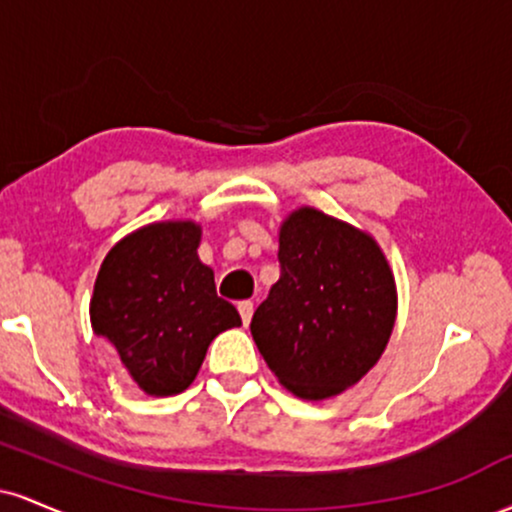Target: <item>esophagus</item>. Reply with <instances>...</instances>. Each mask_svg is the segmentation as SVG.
Returning <instances> with one entry per match:
<instances>
[{"mask_svg":"<svg viewBox=\"0 0 512 512\" xmlns=\"http://www.w3.org/2000/svg\"><path fill=\"white\" fill-rule=\"evenodd\" d=\"M238 313H240V320H243V325H250V320H252V303L250 301H240L238 303Z\"/></svg>","mask_w":512,"mask_h":512,"instance_id":"1","label":"esophagus"}]
</instances>
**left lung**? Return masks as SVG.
<instances>
[{"instance_id":"1","label":"left lung","mask_w":512,"mask_h":512,"mask_svg":"<svg viewBox=\"0 0 512 512\" xmlns=\"http://www.w3.org/2000/svg\"><path fill=\"white\" fill-rule=\"evenodd\" d=\"M281 276L250 322L272 373L320 402L354 387L383 356L397 320V284L378 240L315 207L279 226Z\"/></svg>"}]
</instances>
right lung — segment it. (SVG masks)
<instances>
[{
  "label": "right lung",
  "instance_id": "obj_1",
  "mask_svg": "<svg viewBox=\"0 0 512 512\" xmlns=\"http://www.w3.org/2000/svg\"><path fill=\"white\" fill-rule=\"evenodd\" d=\"M199 243L197 221H156L117 240L98 269L91 327L144 395L187 390L214 337L240 327L238 310L216 296Z\"/></svg>",
  "mask_w": 512,
  "mask_h": 512
}]
</instances>
